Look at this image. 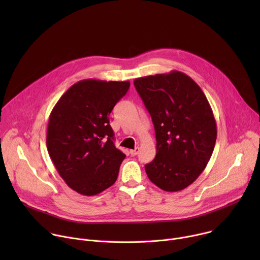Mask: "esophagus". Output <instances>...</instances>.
I'll use <instances>...</instances> for the list:
<instances>
[{"mask_svg":"<svg viewBox=\"0 0 260 260\" xmlns=\"http://www.w3.org/2000/svg\"><path fill=\"white\" fill-rule=\"evenodd\" d=\"M139 151H140V148H139V147H136L135 149H133V150L129 151V153H131L132 155H137V154L139 153Z\"/></svg>","mask_w":260,"mask_h":260,"instance_id":"obj_1","label":"esophagus"}]
</instances>
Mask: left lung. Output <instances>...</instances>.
Listing matches in <instances>:
<instances>
[{"label": "left lung", "mask_w": 260, "mask_h": 260, "mask_svg": "<svg viewBox=\"0 0 260 260\" xmlns=\"http://www.w3.org/2000/svg\"><path fill=\"white\" fill-rule=\"evenodd\" d=\"M134 84L155 129L156 156L145 166L148 178L165 191L186 188L207 167L217 138L205 93L179 71L137 78Z\"/></svg>", "instance_id": "left-lung-1"}]
</instances>
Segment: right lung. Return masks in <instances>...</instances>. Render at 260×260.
Wrapping results in <instances>:
<instances>
[{"label": "right lung", "mask_w": 260, "mask_h": 260, "mask_svg": "<svg viewBox=\"0 0 260 260\" xmlns=\"http://www.w3.org/2000/svg\"><path fill=\"white\" fill-rule=\"evenodd\" d=\"M129 81L81 80L52 109L46 145L59 176L76 192L91 197L115 183L125 158L114 145L109 115Z\"/></svg>", "instance_id": "1"}]
</instances>
